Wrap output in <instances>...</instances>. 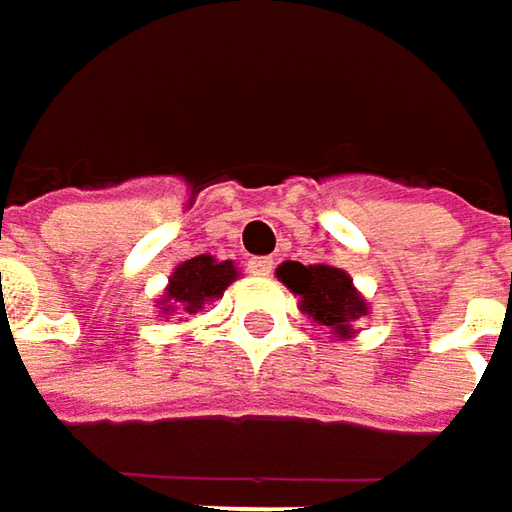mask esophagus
<instances>
[{
  "instance_id": "obj_1",
  "label": "esophagus",
  "mask_w": 512,
  "mask_h": 512,
  "mask_svg": "<svg viewBox=\"0 0 512 512\" xmlns=\"http://www.w3.org/2000/svg\"><path fill=\"white\" fill-rule=\"evenodd\" d=\"M272 266H275L272 257H252V260H249V272H255V275H269Z\"/></svg>"
}]
</instances>
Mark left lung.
<instances>
[{
  "label": "left lung",
  "instance_id": "1",
  "mask_svg": "<svg viewBox=\"0 0 512 512\" xmlns=\"http://www.w3.org/2000/svg\"><path fill=\"white\" fill-rule=\"evenodd\" d=\"M275 275L293 296H299V311L317 326H326L338 341L356 338V323L370 314V305L356 290L350 272L338 266H302L299 260H284Z\"/></svg>",
  "mask_w": 512,
  "mask_h": 512
}]
</instances>
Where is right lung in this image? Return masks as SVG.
Returning <instances> with one entry per match:
<instances>
[{
	"mask_svg": "<svg viewBox=\"0 0 512 512\" xmlns=\"http://www.w3.org/2000/svg\"><path fill=\"white\" fill-rule=\"evenodd\" d=\"M240 278L237 263L234 260H216L213 255H198L192 260H183L168 284L162 299H156L159 314H165V320L171 314H198L207 302L219 299L228 284H234Z\"/></svg>",
	"mask_w": 512,
	"mask_h": 512,
	"instance_id": "obj_1",
	"label": "right lung"
}]
</instances>
